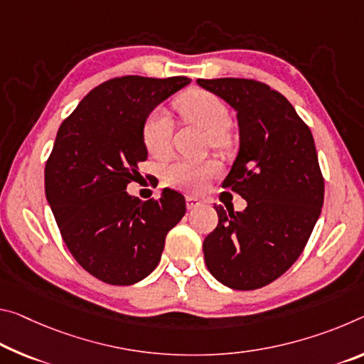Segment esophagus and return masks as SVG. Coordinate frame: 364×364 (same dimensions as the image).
<instances>
[{"mask_svg":"<svg viewBox=\"0 0 364 364\" xmlns=\"http://www.w3.org/2000/svg\"><path fill=\"white\" fill-rule=\"evenodd\" d=\"M200 200L199 199H196V198H188L186 199V207L189 210H194V209H198V207H200Z\"/></svg>","mask_w":364,"mask_h":364,"instance_id":"obj_1","label":"esophagus"}]
</instances>
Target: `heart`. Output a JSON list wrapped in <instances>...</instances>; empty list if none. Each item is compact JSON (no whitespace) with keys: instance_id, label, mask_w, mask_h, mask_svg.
Listing matches in <instances>:
<instances>
[{"instance_id":"1","label":"heart","mask_w":364,"mask_h":364,"mask_svg":"<svg viewBox=\"0 0 364 364\" xmlns=\"http://www.w3.org/2000/svg\"><path fill=\"white\" fill-rule=\"evenodd\" d=\"M175 107L184 119L199 124L209 132L212 146L223 147L230 142V113L227 105L217 95L203 89H191L178 97ZM171 132L173 123L168 113L164 109H155L149 114L142 126V142L147 152L154 157H165L171 147ZM217 170L218 165L212 160H178L166 166L164 178L171 186L199 189Z\"/></svg>"}]
</instances>
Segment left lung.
<instances>
[{"label":"left lung","mask_w":364,"mask_h":364,"mask_svg":"<svg viewBox=\"0 0 364 364\" xmlns=\"http://www.w3.org/2000/svg\"><path fill=\"white\" fill-rule=\"evenodd\" d=\"M236 112L238 155L222 186L246 199L243 212L215 205L204 240L209 272L233 290L279 279L306 246L324 203L313 134L284 95L251 79H198Z\"/></svg>","instance_id":"left-lung-1"}]
</instances>
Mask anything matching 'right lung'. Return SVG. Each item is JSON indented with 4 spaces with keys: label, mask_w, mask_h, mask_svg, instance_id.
<instances>
[{
    "label": "right lung",
    "mask_w": 364,
    "mask_h": 364,
    "mask_svg": "<svg viewBox=\"0 0 364 364\" xmlns=\"http://www.w3.org/2000/svg\"><path fill=\"white\" fill-rule=\"evenodd\" d=\"M191 82L117 77L90 90L58 129L45 165V194L74 259L109 285H132L160 262L166 233L186 212L183 194L141 200L126 188L147 159L144 121Z\"/></svg>",
    "instance_id": "add662e5"
}]
</instances>
